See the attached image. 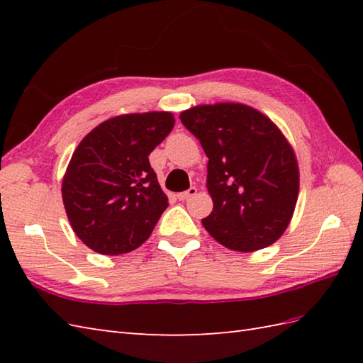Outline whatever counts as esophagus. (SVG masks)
I'll return each instance as SVG.
<instances>
[{
  "label": "esophagus",
  "instance_id": "obj_1",
  "mask_svg": "<svg viewBox=\"0 0 363 363\" xmlns=\"http://www.w3.org/2000/svg\"><path fill=\"white\" fill-rule=\"evenodd\" d=\"M194 195H196V187H190L186 191H181V194L176 195V198L179 199V201H186V199H189L190 196H194Z\"/></svg>",
  "mask_w": 363,
  "mask_h": 363
}]
</instances>
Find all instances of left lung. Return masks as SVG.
<instances>
[{
  "instance_id": "left-lung-1",
  "label": "left lung",
  "mask_w": 363,
  "mask_h": 363,
  "mask_svg": "<svg viewBox=\"0 0 363 363\" xmlns=\"http://www.w3.org/2000/svg\"><path fill=\"white\" fill-rule=\"evenodd\" d=\"M179 118L209 157L213 211L203 226L234 251L273 245L289 226L299 190L295 152L281 130L264 113L237 103L196 106Z\"/></svg>"
}]
</instances>
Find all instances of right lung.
Returning a JSON list of instances; mask_svg holds the SVG:
<instances>
[{"label": "right lung", "instance_id": "add662e5", "mask_svg": "<svg viewBox=\"0 0 363 363\" xmlns=\"http://www.w3.org/2000/svg\"><path fill=\"white\" fill-rule=\"evenodd\" d=\"M169 112L120 115L96 126L73 152L62 199L84 245L106 256L138 248L168 207L148 156L172 133Z\"/></svg>", "mask_w": 363, "mask_h": 363}]
</instances>
